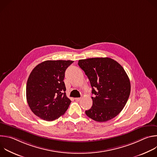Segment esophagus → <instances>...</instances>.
Returning <instances> with one entry per match:
<instances>
[{"mask_svg": "<svg viewBox=\"0 0 157 157\" xmlns=\"http://www.w3.org/2000/svg\"><path fill=\"white\" fill-rule=\"evenodd\" d=\"M81 98H75V100H76V101H79L81 100Z\"/></svg>", "mask_w": 157, "mask_h": 157, "instance_id": "esophagus-1", "label": "esophagus"}]
</instances>
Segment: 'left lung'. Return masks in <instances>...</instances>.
I'll return each mask as SVG.
<instances>
[{"label":"left lung","instance_id":"obj_1","mask_svg":"<svg viewBox=\"0 0 157 157\" xmlns=\"http://www.w3.org/2000/svg\"><path fill=\"white\" fill-rule=\"evenodd\" d=\"M78 65L84 71L92 87L93 105L86 114L103 122L117 116L125 105L130 82L123 67L110 58L80 59Z\"/></svg>","mask_w":157,"mask_h":157}]
</instances>
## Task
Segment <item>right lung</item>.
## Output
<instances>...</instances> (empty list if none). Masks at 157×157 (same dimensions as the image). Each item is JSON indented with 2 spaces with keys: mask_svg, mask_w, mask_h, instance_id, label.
Returning a JSON list of instances; mask_svg holds the SVG:
<instances>
[{
  "mask_svg": "<svg viewBox=\"0 0 157 157\" xmlns=\"http://www.w3.org/2000/svg\"><path fill=\"white\" fill-rule=\"evenodd\" d=\"M73 61L47 60L36 66L27 80L26 96L32 111L40 119L52 121L63 115L71 100L66 96L64 73Z\"/></svg>",
  "mask_w": 157,
  "mask_h": 157,
  "instance_id": "obj_1",
  "label": "right lung"
}]
</instances>
